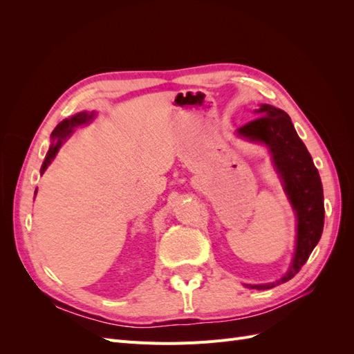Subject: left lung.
Segmentation results:
<instances>
[{
    "label": "left lung",
    "instance_id": "8db88e82",
    "mask_svg": "<svg viewBox=\"0 0 354 354\" xmlns=\"http://www.w3.org/2000/svg\"><path fill=\"white\" fill-rule=\"evenodd\" d=\"M260 116L238 128V136L246 140L263 143L272 153L273 165L279 174L285 194L297 216L295 254L289 270L279 281L264 285H246L255 289H269L288 282L308 260L324 232L325 207L324 189L313 159L298 137L289 115L270 104H261Z\"/></svg>",
    "mask_w": 354,
    "mask_h": 354
}]
</instances>
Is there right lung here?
Wrapping results in <instances>:
<instances>
[{"label":"right lung","mask_w":354,"mask_h":354,"mask_svg":"<svg viewBox=\"0 0 354 354\" xmlns=\"http://www.w3.org/2000/svg\"><path fill=\"white\" fill-rule=\"evenodd\" d=\"M94 118V113H88V112H80L77 115H73L72 118H69V120H63L55 130H53L51 133V138H53V143L48 149V152L46 155V159L44 162H42V167H41V174H44V171L47 169V167L51 164V160L55 159L56 153L59 152L60 146L63 145V142L66 140V138L72 134L73 128L75 127H80V125H84V124H88L91 120ZM37 194V190H35Z\"/></svg>","instance_id":"add662e5"}]
</instances>
